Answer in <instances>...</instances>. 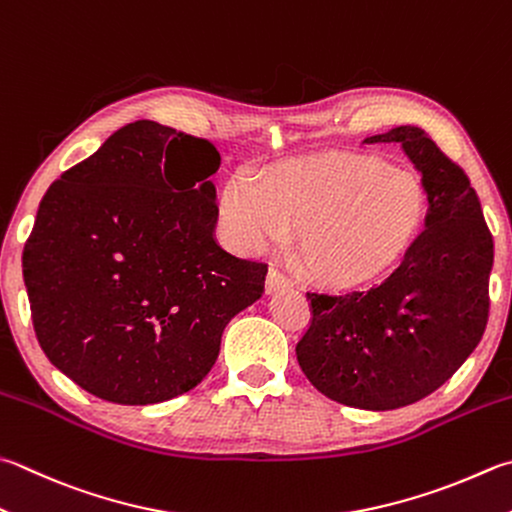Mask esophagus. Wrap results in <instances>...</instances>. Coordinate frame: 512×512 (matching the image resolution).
Segmentation results:
<instances>
[{"label": "esophagus", "instance_id": "34e87169", "mask_svg": "<svg viewBox=\"0 0 512 512\" xmlns=\"http://www.w3.org/2000/svg\"><path fill=\"white\" fill-rule=\"evenodd\" d=\"M289 287V278L278 267H272L267 272V292H276V289Z\"/></svg>", "mask_w": 512, "mask_h": 512}]
</instances>
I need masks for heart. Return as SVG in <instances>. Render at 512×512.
I'll return each instance as SVG.
<instances>
[{"instance_id":"1","label":"heart","mask_w":512,"mask_h":512,"mask_svg":"<svg viewBox=\"0 0 512 512\" xmlns=\"http://www.w3.org/2000/svg\"><path fill=\"white\" fill-rule=\"evenodd\" d=\"M423 211L421 182L372 158L298 162L265 187L236 176L220 196L225 234L238 249L258 252L294 234L303 272L336 287L383 272L410 245Z\"/></svg>"}]
</instances>
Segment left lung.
I'll list each match as a JSON object with an SVG mask.
<instances>
[{
  "label": "left lung",
  "mask_w": 512,
  "mask_h": 512,
  "mask_svg": "<svg viewBox=\"0 0 512 512\" xmlns=\"http://www.w3.org/2000/svg\"><path fill=\"white\" fill-rule=\"evenodd\" d=\"M363 142L401 144L426 189V229L385 281L307 292L312 318L296 356L327 399L397 410L441 388L479 345L495 245L464 169L426 131L397 127Z\"/></svg>",
  "instance_id": "obj_1"
}]
</instances>
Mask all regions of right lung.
<instances>
[{
	"label": "right lung",
	"mask_w": 512,
	"mask_h": 512,
	"mask_svg": "<svg viewBox=\"0 0 512 512\" xmlns=\"http://www.w3.org/2000/svg\"><path fill=\"white\" fill-rule=\"evenodd\" d=\"M220 153L138 120L44 194L22 254L35 336L82 390L122 406L205 379L267 265L216 243Z\"/></svg>",
	"instance_id": "obj_1"
}]
</instances>
